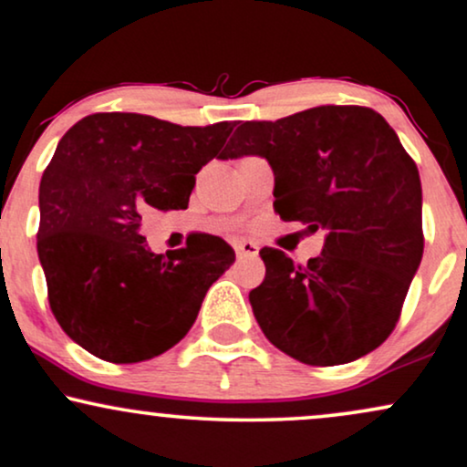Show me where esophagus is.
Wrapping results in <instances>:
<instances>
[{
	"label": "esophagus",
	"mask_w": 467,
	"mask_h": 467,
	"mask_svg": "<svg viewBox=\"0 0 467 467\" xmlns=\"http://www.w3.org/2000/svg\"><path fill=\"white\" fill-rule=\"evenodd\" d=\"M234 250H237L239 258H254L258 254V244L250 239H239L237 244H234Z\"/></svg>",
	"instance_id": "esophagus-1"
}]
</instances>
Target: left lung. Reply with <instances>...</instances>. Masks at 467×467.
Instances as JSON below:
<instances>
[{
  "label": "left lung",
  "instance_id": "obj_1",
  "mask_svg": "<svg viewBox=\"0 0 467 467\" xmlns=\"http://www.w3.org/2000/svg\"><path fill=\"white\" fill-rule=\"evenodd\" d=\"M263 156L274 209L326 230L324 250L297 265L263 248L265 280L250 305L265 337L306 365H341L396 328L424 252L418 167L383 115L317 106L278 121H245L222 159Z\"/></svg>",
  "mask_w": 467,
  "mask_h": 467
}]
</instances>
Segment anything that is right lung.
I'll list each match as a JSON object with an SVG mask.
<instances>
[{"label": "right lung", "mask_w": 467, "mask_h": 467, "mask_svg": "<svg viewBox=\"0 0 467 467\" xmlns=\"http://www.w3.org/2000/svg\"><path fill=\"white\" fill-rule=\"evenodd\" d=\"M233 128L95 112L60 139L38 187L36 250L54 317L84 350L139 363L189 333L234 250L195 234L187 248L154 254L141 223L151 211L187 209L195 173L222 159Z\"/></svg>", "instance_id": "obj_1"}]
</instances>
